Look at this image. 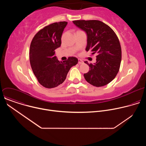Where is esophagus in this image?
I'll use <instances>...</instances> for the list:
<instances>
[{"label": "esophagus", "mask_w": 146, "mask_h": 146, "mask_svg": "<svg viewBox=\"0 0 146 146\" xmlns=\"http://www.w3.org/2000/svg\"><path fill=\"white\" fill-rule=\"evenodd\" d=\"M78 63L79 64H82L83 63H84V62H83V60H81V59H78Z\"/></svg>", "instance_id": "obj_1"}]
</instances>
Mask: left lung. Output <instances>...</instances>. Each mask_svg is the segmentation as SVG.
<instances>
[{"mask_svg": "<svg viewBox=\"0 0 146 146\" xmlns=\"http://www.w3.org/2000/svg\"><path fill=\"white\" fill-rule=\"evenodd\" d=\"M73 23L87 33L86 51L97 54L94 64L84 62L90 68L84 74L86 80L97 87L108 84L117 76L121 64V48L117 36L100 21L76 20Z\"/></svg>", "mask_w": 146, "mask_h": 146, "instance_id": "8db88e82", "label": "left lung"}]
</instances>
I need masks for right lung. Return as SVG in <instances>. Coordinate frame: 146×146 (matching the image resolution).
I'll return each mask as SVG.
<instances>
[{
  "label": "right lung",
  "mask_w": 146,
  "mask_h": 146,
  "mask_svg": "<svg viewBox=\"0 0 146 146\" xmlns=\"http://www.w3.org/2000/svg\"><path fill=\"white\" fill-rule=\"evenodd\" d=\"M67 24V22L62 21L45 27L35 35L31 43L32 69L38 82L47 88L62 84L70 69L78 63L76 57L60 62L55 55V50L61 45L62 35Z\"/></svg>",
  "instance_id": "obj_1"
}]
</instances>
